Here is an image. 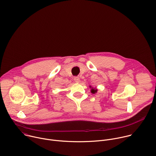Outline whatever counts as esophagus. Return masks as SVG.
<instances>
[{"instance_id": "esophagus-1", "label": "esophagus", "mask_w": 156, "mask_h": 156, "mask_svg": "<svg viewBox=\"0 0 156 156\" xmlns=\"http://www.w3.org/2000/svg\"><path fill=\"white\" fill-rule=\"evenodd\" d=\"M74 81L76 82V83H79L80 80V78L78 77V76H75L74 77Z\"/></svg>"}]
</instances>
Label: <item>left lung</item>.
Segmentation results:
<instances>
[{"mask_svg":"<svg viewBox=\"0 0 156 156\" xmlns=\"http://www.w3.org/2000/svg\"><path fill=\"white\" fill-rule=\"evenodd\" d=\"M90 87H91V86H90ZM97 91H98L97 89L92 87V88H91V92L93 94H94V93H96L97 92Z\"/></svg>","mask_w":156,"mask_h":156,"instance_id":"obj_1","label":"left lung"}]
</instances>
